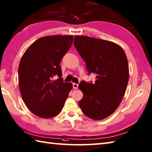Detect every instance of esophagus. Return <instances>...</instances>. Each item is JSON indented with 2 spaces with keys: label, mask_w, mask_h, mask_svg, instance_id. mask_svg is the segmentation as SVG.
I'll list each match as a JSON object with an SVG mask.
<instances>
[{
  "label": "esophagus",
  "mask_w": 152,
  "mask_h": 152,
  "mask_svg": "<svg viewBox=\"0 0 152 152\" xmlns=\"http://www.w3.org/2000/svg\"><path fill=\"white\" fill-rule=\"evenodd\" d=\"M73 88H74V89H77V88H78V84H76V83H74L73 84Z\"/></svg>",
  "instance_id": "esophagus-1"
}]
</instances>
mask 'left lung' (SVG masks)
Masks as SVG:
<instances>
[{"label": "left lung", "mask_w": 152, "mask_h": 152, "mask_svg": "<svg viewBox=\"0 0 152 152\" xmlns=\"http://www.w3.org/2000/svg\"><path fill=\"white\" fill-rule=\"evenodd\" d=\"M74 45L86 62L88 72L96 74L95 83L82 81L79 101L82 112L91 119L103 120L112 114L125 94L129 66L123 48L111 41L75 36Z\"/></svg>", "instance_id": "left-lung-1"}]
</instances>
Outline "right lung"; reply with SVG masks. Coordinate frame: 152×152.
I'll use <instances>...</instances> for the list:
<instances>
[{"label": "right lung", "mask_w": 152, "mask_h": 152, "mask_svg": "<svg viewBox=\"0 0 152 152\" xmlns=\"http://www.w3.org/2000/svg\"><path fill=\"white\" fill-rule=\"evenodd\" d=\"M72 35L38 38L26 49L19 63L18 84L22 98L33 114L51 118L62 111L72 83L63 82L60 63L70 48ZM57 75L59 78L53 80Z\"/></svg>", "instance_id": "right-lung-1"}]
</instances>
